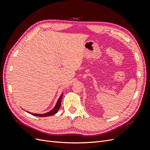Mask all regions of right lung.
Here are the masks:
<instances>
[{"label": "right lung", "instance_id": "1", "mask_svg": "<svg viewBox=\"0 0 150 150\" xmlns=\"http://www.w3.org/2000/svg\"><path fill=\"white\" fill-rule=\"evenodd\" d=\"M62 95H63V93L61 95V96L59 97V99L57 100V103H56V105L55 106V107H54L51 111H50L48 112L45 113V114L40 115V114H34V113H32V112H28H28L29 113H30V114H32V115H34V116H40V117L50 116H52V115H55L56 113L57 112L58 110H59V108H60V107H61V99H62Z\"/></svg>", "mask_w": 150, "mask_h": 150}]
</instances>
